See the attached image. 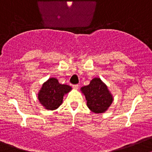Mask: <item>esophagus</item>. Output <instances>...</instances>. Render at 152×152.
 Masks as SVG:
<instances>
[{"label":"esophagus","mask_w":152,"mask_h":152,"mask_svg":"<svg viewBox=\"0 0 152 152\" xmlns=\"http://www.w3.org/2000/svg\"><path fill=\"white\" fill-rule=\"evenodd\" d=\"M79 85H73V88H74V89H76V90H77L78 88H79Z\"/></svg>","instance_id":"esophagus-1"}]
</instances>
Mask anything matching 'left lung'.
I'll list each match as a JSON object with an SVG mask.
<instances>
[{
  "label": "left lung",
  "mask_w": 152,
  "mask_h": 152,
  "mask_svg": "<svg viewBox=\"0 0 152 152\" xmlns=\"http://www.w3.org/2000/svg\"><path fill=\"white\" fill-rule=\"evenodd\" d=\"M81 91L86 97L88 107L95 113L105 112L113 102L107 86L100 78H94L88 86L82 87Z\"/></svg>",
  "instance_id": "obj_1"
}]
</instances>
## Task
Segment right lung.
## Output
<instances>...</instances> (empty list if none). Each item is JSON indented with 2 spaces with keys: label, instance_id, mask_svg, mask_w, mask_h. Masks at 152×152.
<instances>
[{
  "label": "right lung",
  "instance_id": "right-lung-1",
  "mask_svg": "<svg viewBox=\"0 0 152 152\" xmlns=\"http://www.w3.org/2000/svg\"><path fill=\"white\" fill-rule=\"evenodd\" d=\"M72 89L68 85L61 84L56 78H50L42 85L38 98L47 110H55L62 104L64 95Z\"/></svg>",
  "mask_w": 152,
  "mask_h": 152
}]
</instances>
